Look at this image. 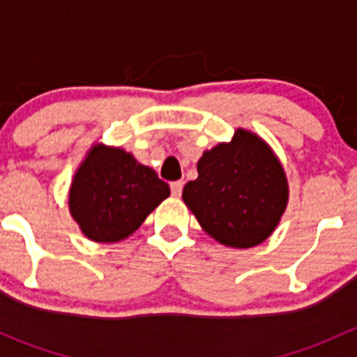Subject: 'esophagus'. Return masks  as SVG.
<instances>
[{
    "label": "esophagus",
    "instance_id": "1",
    "mask_svg": "<svg viewBox=\"0 0 357 357\" xmlns=\"http://www.w3.org/2000/svg\"><path fill=\"white\" fill-rule=\"evenodd\" d=\"M181 192H183V181H172L171 183V193L172 197H181Z\"/></svg>",
    "mask_w": 357,
    "mask_h": 357
}]
</instances>
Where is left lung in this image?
<instances>
[{
	"label": "left lung",
	"instance_id": "8db88e82",
	"mask_svg": "<svg viewBox=\"0 0 357 357\" xmlns=\"http://www.w3.org/2000/svg\"><path fill=\"white\" fill-rule=\"evenodd\" d=\"M199 178L183 188V200L215 242L250 248L271 236L289 204V181L271 146L238 128L231 142L205 150Z\"/></svg>",
	"mask_w": 357,
	"mask_h": 357
}]
</instances>
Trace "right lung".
Here are the masks:
<instances>
[{
	"label": "right lung",
	"mask_w": 357,
	"mask_h": 357,
	"mask_svg": "<svg viewBox=\"0 0 357 357\" xmlns=\"http://www.w3.org/2000/svg\"><path fill=\"white\" fill-rule=\"evenodd\" d=\"M169 195L167 183L132 153L95 143L72 178L68 211L86 238L115 243L131 236Z\"/></svg>",
	"instance_id": "add662e5"
}]
</instances>
